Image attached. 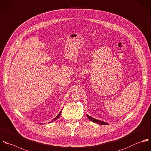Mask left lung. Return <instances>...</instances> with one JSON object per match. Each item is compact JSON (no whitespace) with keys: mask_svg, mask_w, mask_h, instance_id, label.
I'll list each match as a JSON object with an SVG mask.
<instances>
[{"mask_svg":"<svg viewBox=\"0 0 151 151\" xmlns=\"http://www.w3.org/2000/svg\"><path fill=\"white\" fill-rule=\"evenodd\" d=\"M86 116H87V117L88 118V119H89L90 121H92L93 122L96 123V124H99V125H108V124L107 122H104V121H100V120H98V119H96L95 118H92V117H91L90 116H89V115H86Z\"/></svg>","mask_w":151,"mask_h":151,"instance_id":"left-lung-1","label":"left lung"}]
</instances>
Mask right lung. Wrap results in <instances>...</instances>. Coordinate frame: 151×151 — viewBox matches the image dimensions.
Here are the masks:
<instances>
[{
  "label": "right lung",
  "instance_id": "1",
  "mask_svg": "<svg viewBox=\"0 0 151 151\" xmlns=\"http://www.w3.org/2000/svg\"><path fill=\"white\" fill-rule=\"evenodd\" d=\"M61 112H62V111H61L59 112V114H58V115H57V116H56V117H55V118H54V119H53V120H52L51 122H52V121H55V120L58 119L59 118V116H60V114H61Z\"/></svg>",
  "mask_w": 151,
  "mask_h": 151
}]
</instances>
